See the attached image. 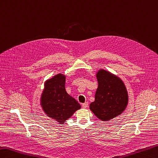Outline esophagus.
<instances>
[{"instance_id": "1", "label": "esophagus", "mask_w": 158, "mask_h": 158, "mask_svg": "<svg viewBox=\"0 0 158 158\" xmlns=\"http://www.w3.org/2000/svg\"><path fill=\"white\" fill-rule=\"evenodd\" d=\"M88 102H85V103L82 104V107H83V108L88 107Z\"/></svg>"}]
</instances>
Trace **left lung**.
<instances>
[{
  "mask_svg": "<svg viewBox=\"0 0 158 158\" xmlns=\"http://www.w3.org/2000/svg\"><path fill=\"white\" fill-rule=\"evenodd\" d=\"M96 77L98 88L89 110L102 121H109L125 110L129 101L127 90L122 79L109 71L98 70Z\"/></svg>",
  "mask_w": 158,
  "mask_h": 158,
  "instance_id": "8db88e82",
  "label": "left lung"
}]
</instances>
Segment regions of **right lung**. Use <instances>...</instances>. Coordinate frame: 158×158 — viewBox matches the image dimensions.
I'll list each match as a JSON object with an SVG mask.
<instances>
[{
  "mask_svg": "<svg viewBox=\"0 0 158 158\" xmlns=\"http://www.w3.org/2000/svg\"><path fill=\"white\" fill-rule=\"evenodd\" d=\"M65 83L66 75L61 73L47 79L40 98L44 113L61 125L81 108L78 102L67 93Z\"/></svg>",
  "mask_w": 158,
  "mask_h": 158,
  "instance_id": "add662e5",
  "label": "right lung"
}]
</instances>
